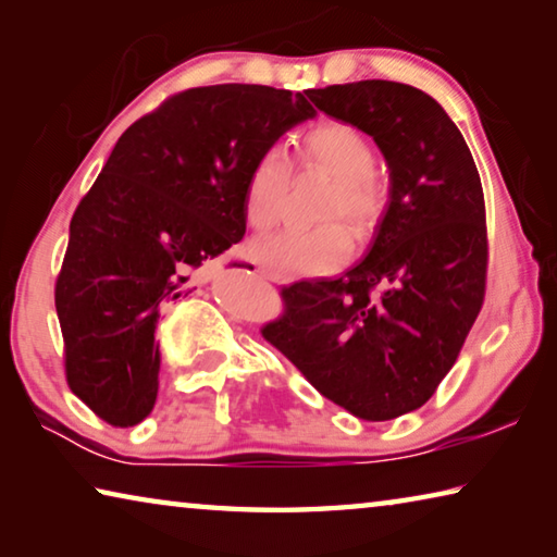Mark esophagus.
<instances>
[{
    "instance_id": "esophagus-1",
    "label": "esophagus",
    "mask_w": 557,
    "mask_h": 557,
    "mask_svg": "<svg viewBox=\"0 0 557 557\" xmlns=\"http://www.w3.org/2000/svg\"><path fill=\"white\" fill-rule=\"evenodd\" d=\"M260 272V275L262 277H265V280H272V282H277V285H287V277L285 275H280V272H275V270H270V268H260L258 270Z\"/></svg>"
}]
</instances>
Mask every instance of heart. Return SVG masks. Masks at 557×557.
<instances>
[{
    "label": "heart",
    "instance_id": "b5f03b06",
    "mask_svg": "<svg viewBox=\"0 0 557 557\" xmlns=\"http://www.w3.org/2000/svg\"><path fill=\"white\" fill-rule=\"evenodd\" d=\"M301 164L334 176L326 199L329 219L344 215L358 233L369 231L383 211V191L373 182L375 152L369 139L344 122H326L309 132L301 143ZM289 182L287 159L280 152L262 154L245 186V215L252 228H270L280 219ZM256 258L282 275H322L342 265L351 252V235L344 223L317 228H285L252 243Z\"/></svg>",
    "mask_w": 557,
    "mask_h": 557
}]
</instances>
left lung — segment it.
<instances>
[{
  "mask_svg": "<svg viewBox=\"0 0 557 557\" xmlns=\"http://www.w3.org/2000/svg\"><path fill=\"white\" fill-rule=\"evenodd\" d=\"M309 98L373 137L388 164V203L366 256L336 280L282 289L287 312L262 336L324 398L361 420H393L432 398L482 309V178L461 132L428 92L358 81Z\"/></svg>",
  "mask_w": 557,
  "mask_h": 557,
  "instance_id": "left-lung-1",
  "label": "left lung"
}]
</instances>
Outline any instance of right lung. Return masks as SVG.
<instances>
[{"mask_svg": "<svg viewBox=\"0 0 557 557\" xmlns=\"http://www.w3.org/2000/svg\"><path fill=\"white\" fill-rule=\"evenodd\" d=\"M314 115L301 92L225 83L178 92L122 132L73 213L55 280L65 379L98 418L132 428L152 412L162 309L243 238L252 166Z\"/></svg>", "mask_w": 557, "mask_h": 557, "instance_id": "1", "label": "right lung"}]
</instances>
